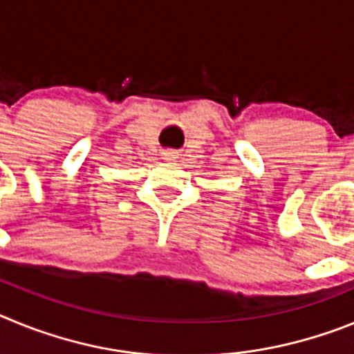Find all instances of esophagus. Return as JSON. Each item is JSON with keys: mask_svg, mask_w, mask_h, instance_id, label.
<instances>
[{"mask_svg": "<svg viewBox=\"0 0 354 354\" xmlns=\"http://www.w3.org/2000/svg\"><path fill=\"white\" fill-rule=\"evenodd\" d=\"M162 159H167V161H175V159H177V152H174V150H165V152H162Z\"/></svg>", "mask_w": 354, "mask_h": 354, "instance_id": "1", "label": "esophagus"}]
</instances>
